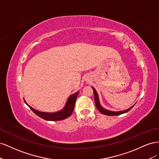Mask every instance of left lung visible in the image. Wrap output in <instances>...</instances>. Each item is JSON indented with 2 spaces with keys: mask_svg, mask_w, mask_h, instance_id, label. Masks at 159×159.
<instances>
[{
  "mask_svg": "<svg viewBox=\"0 0 159 159\" xmlns=\"http://www.w3.org/2000/svg\"><path fill=\"white\" fill-rule=\"evenodd\" d=\"M93 90V94H94V99H95V106L97 107L98 110L100 113H102L103 115H121L123 113H125L127 112H128L129 110H131L133 106H132L131 107H130L129 109H127V110H125V111H109L107 109H104L102 105H100L99 102V98H98V95L97 93V91H95V89L92 88Z\"/></svg>",
  "mask_w": 159,
  "mask_h": 159,
  "instance_id": "8db88e82",
  "label": "left lung"
}]
</instances>
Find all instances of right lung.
<instances>
[{
	"instance_id": "right-lung-1",
	"label": "right lung",
	"mask_w": 159,
	"mask_h": 159,
	"mask_svg": "<svg viewBox=\"0 0 159 159\" xmlns=\"http://www.w3.org/2000/svg\"><path fill=\"white\" fill-rule=\"evenodd\" d=\"M78 93L79 91L73 95H71L68 98V101H67L65 107L61 111H60L56 113H44L38 111H36V109L30 107L29 105L26 103L25 100L24 101H25V103L30 108L32 111L40 118L46 120V121H60V120H63L68 118L71 115L74 109L75 100L77 97H78Z\"/></svg>"
}]
</instances>
